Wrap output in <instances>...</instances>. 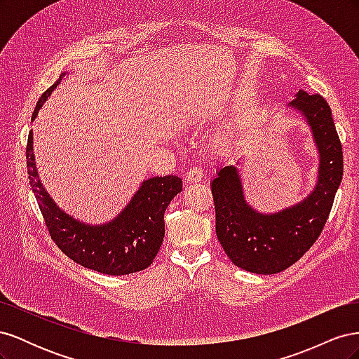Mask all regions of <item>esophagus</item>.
Here are the masks:
<instances>
[{"mask_svg":"<svg viewBox=\"0 0 359 359\" xmlns=\"http://www.w3.org/2000/svg\"><path fill=\"white\" fill-rule=\"evenodd\" d=\"M202 178H203V170L201 168H191L186 175L187 182H199L202 181Z\"/></svg>","mask_w":359,"mask_h":359,"instance_id":"1","label":"esophagus"}]
</instances>
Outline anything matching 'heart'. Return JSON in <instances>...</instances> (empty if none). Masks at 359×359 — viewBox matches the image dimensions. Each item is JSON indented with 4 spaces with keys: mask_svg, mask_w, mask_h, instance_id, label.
I'll use <instances>...</instances> for the list:
<instances>
[{
    "mask_svg": "<svg viewBox=\"0 0 359 359\" xmlns=\"http://www.w3.org/2000/svg\"><path fill=\"white\" fill-rule=\"evenodd\" d=\"M220 111L211 103L196 102L191 103L187 111L181 116V124L190 130H202L203 127L212 124L219 118ZM231 132L229 130H220L212 139V148L217 151H224L231 144Z\"/></svg>",
    "mask_w": 359,
    "mask_h": 359,
    "instance_id": "obj_1",
    "label": "heart"
}]
</instances>
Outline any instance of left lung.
Returning a JSON list of instances; mask_svg holds the SVG:
<instances>
[{"label":"left lung","mask_w":359,"mask_h":359,"mask_svg":"<svg viewBox=\"0 0 359 359\" xmlns=\"http://www.w3.org/2000/svg\"><path fill=\"white\" fill-rule=\"evenodd\" d=\"M287 109L309 127L319 157L306 198L276 212L257 211L245 199L238 160L211 181L217 238L233 265L255 274L281 273L302 257L320 235L343 178L341 144L327 100L299 90Z\"/></svg>","instance_id":"obj_1"}]
</instances>
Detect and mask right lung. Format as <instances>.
<instances>
[{"label":"right lung","instance_id":"1","mask_svg":"<svg viewBox=\"0 0 359 359\" xmlns=\"http://www.w3.org/2000/svg\"><path fill=\"white\" fill-rule=\"evenodd\" d=\"M66 72L48 91L41 94L31 123L62 81ZM32 130L28 135L27 168L32 193L45 217L52 240L76 264L107 276H126L153 264L165 238V211L182 190L177 175L153 177L140 182L139 189L112 220L100 224L85 223L61 210L43 187L32 151Z\"/></svg>","mask_w":359,"mask_h":359}]
</instances>
